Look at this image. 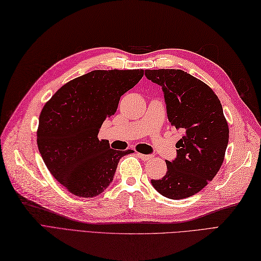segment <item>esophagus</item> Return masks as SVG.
Segmentation results:
<instances>
[{
    "instance_id": "esophagus-1",
    "label": "esophagus",
    "mask_w": 261,
    "mask_h": 261,
    "mask_svg": "<svg viewBox=\"0 0 261 261\" xmlns=\"http://www.w3.org/2000/svg\"><path fill=\"white\" fill-rule=\"evenodd\" d=\"M138 156L143 160V161H149V160L152 159V155H149V154H142V153H138Z\"/></svg>"
}]
</instances>
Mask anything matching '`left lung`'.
<instances>
[{
  "label": "left lung",
  "instance_id": "1",
  "mask_svg": "<svg viewBox=\"0 0 261 261\" xmlns=\"http://www.w3.org/2000/svg\"><path fill=\"white\" fill-rule=\"evenodd\" d=\"M145 77L161 86L169 121L184 132L176 143V158L165 161L168 172L151 184L168 198L190 197L223 164L229 130L222 103L208 86L181 69H146Z\"/></svg>",
  "mask_w": 261,
  "mask_h": 261
}]
</instances>
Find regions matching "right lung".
<instances>
[{
    "instance_id": "add662e5",
    "label": "right lung",
    "mask_w": 261,
    "mask_h": 261,
    "mask_svg": "<svg viewBox=\"0 0 261 261\" xmlns=\"http://www.w3.org/2000/svg\"><path fill=\"white\" fill-rule=\"evenodd\" d=\"M142 69L92 70L64 85L39 116V153L57 181L79 197L100 195L113 181L118 163L131 150L110 149L98 133L118 109Z\"/></svg>"
}]
</instances>
